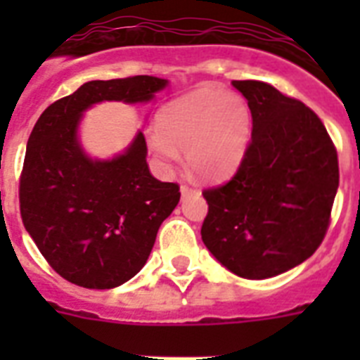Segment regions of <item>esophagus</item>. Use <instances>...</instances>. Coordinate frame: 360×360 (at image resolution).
I'll return each mask as SVG.
<instances>
[{"instance_id": "34e87169", "label": "esophagus", "mask_w": 360, "mask_h": 360, "mask_svg": "<svg viewBox=\"0 0 360 360\" xmlns=\"http://www.w3.org/2000/svg\"><path fill=\"white\" fill-rule=\"evenodd\" d=\"M196 188L191 185H181V194H183V198L186 196H192V194H196Z\"/></svg>"}]
</instances>
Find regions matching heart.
<instances>
[{
    "instance_id": "obj_1",
    "label": "heart",
    "mask_w": 360,
    "mask_h": 360,
    "mask_svg": "<svg viewBox=\"0 0 360 360\" xmlns=\"http://www.w3.org/2000/svg\"><path fill=\"white\" fill-rule=\"evenodd\" d=\"M252 134L248 104L220 87H200L175 98L157 115V130L147 147L169 169L186 151V164L200 179L220 181L231 175L245 157Z\"/></svg>"
}]
</instances>
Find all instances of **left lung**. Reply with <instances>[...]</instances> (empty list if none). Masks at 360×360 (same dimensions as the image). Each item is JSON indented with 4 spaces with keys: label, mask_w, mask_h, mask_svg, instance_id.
I'll return each instance as SVG.
<instances>
[{
    "label": "left lung",
    "mask_w": 360,
    "mask_h": 360,
    "mask_svg": "<svg viewBox=\"0 0 360 360\" xmlns=\"http://www.w3.org/2000/svg\"><path fill=\"white\" fill-rule=\"evenodd\" d=\"M248 101L252 138L224 185L202 192V239L240 278L282 274L318 250L338 191V155L318 115L269 84L233 80Z\"/></svg>",
    "instance_id": "8db88e82"
}]
</instances>
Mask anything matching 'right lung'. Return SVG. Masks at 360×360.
<instances>
[{
	"mask_svg": "<svg viewBox=\"0 0 360 360\" xmlns=\"http://www.w3.org/2000/svg\"><path fill=\"white\" fill-rule=\"evenodd\" d=\"M168 82L155 76L93 80L50 104L31 130L20 175V214L48 265L89 290L130 280L179 203L177 183L155 179L141 132L123 155L91 160L76 129L103 101L146 103Z\"/></svg>",
	"mask_w": 360,
	"mask_h": 360,
	"instance_id": "add662e5",
	"label": "right lung"
}]
</instances>
